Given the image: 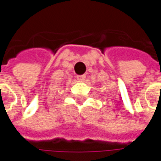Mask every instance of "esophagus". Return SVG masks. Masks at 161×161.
Listing matches in <instances>:
<instances>
[{"label":"esophagus","mask_w":161,"mask_h":161,"mask_svg":"<svg viewBox=\"0 0 161 161\" xmlns=\"http://www.w3.org/2000/svg\"><path fill=\"white\" fill-rule=\"evenodd\" d=\"M85 79H86L85 75H78L77 76L78 81H80V82H83L84 80H85Z\"/></svg>","instance_id":"esophagus-1"}]
</instances>
